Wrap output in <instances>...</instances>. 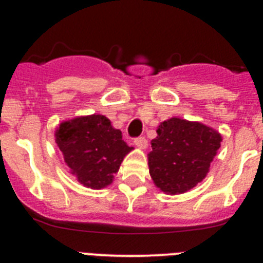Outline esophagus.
I'll use <instances>...</instances> for the list:
<instances>
[{"label":"esophagus","instance_id":"esophagus-1","mask_svg":"<svg viewBox=\"0 0 263 263\" xmlns=\"http://www.w3.org/2000/svg\"><path fill=\"white\" fill-rule=\"evenodd\" d=\"M134 144L140 148H146L147 147V140L145 139L144 136L136 137V139L134 140Z\"/></svg>","mask_w":263,"mask_h":263}]
</instances>
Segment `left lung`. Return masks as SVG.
<instances>
[{"label":"left lung","mask_w":263,"mask_h":263,"mask_svg":"<svg viewBox=\"0 0 263 263\" xmlns=\"http://www.w3.org/2000/svg\"><path fill=\"white\" fill-rule=\"evenodd\" d=\"M151 141L148 171L156 187L169 195L184 193L208 174L221 136L198 122L171 118Z\"/></svg>","instance_id":"obj_1"}]
</instances>
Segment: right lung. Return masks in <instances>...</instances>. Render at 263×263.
Returning <instances> with one entry per match:
<instances>
[{
    "mask_svg": "<svg viewBox=\"0 0 263 263\" xmlns=\"http://www.w3.org/2000/svg\"><path fill=\"white\" fill-rule=\"evenodd\" d=\"M55 142L78 181L100 190L110 184L124 156L132 150L104 116L80 117L61 123Z\"/></svg>",
    "mask_w": 263,
    "mask_h": 263,
    "instance_id": "right-lung-1",
    "label": "right lung"
}]
</instances>
